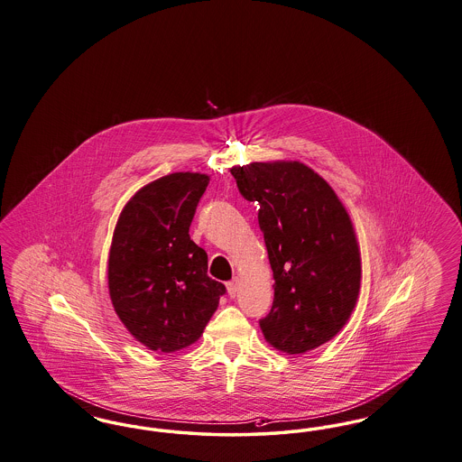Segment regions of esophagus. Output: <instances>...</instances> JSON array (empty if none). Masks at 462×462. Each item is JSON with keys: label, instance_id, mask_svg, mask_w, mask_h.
<instances>
[{"label": "esophagus", "instance_id": "esophagus-1", "mask_svg": "<svg viewBox=\"0 0 462 462\" xmlns=\"http://www.w3.org/2000/svg\"><path fill=\"white\" fill-rule=\"evenodd\" d=\"M226 291H228V296H237V292H239V280H237V278H234V280L226 282Z\"/></svg>", "mask_w": 462, "mask_h": 462}]
</instances>
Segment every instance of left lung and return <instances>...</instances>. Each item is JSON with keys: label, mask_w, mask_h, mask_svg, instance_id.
<instances>
[{"label": "left lung", "mask_w": 462, "mask_h": 462, "mask_svg": "<svg viewBox=\"0 0 462 462\" xmlns=\"http://www.w3.org/2000/svg\"><path fill=\"white\" fill-rule=\"evenodd\" d=\"M230 173L244 199L259 204L273 270L275 297L259 319L263 335L278 351H313L342 330L359 296L351 218L332 187L304 163H251Z\"/></svg>", "instance_id": "obj_1"}]
</instances>
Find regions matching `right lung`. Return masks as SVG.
<instances>
[{"label":"right lung","instance_id":"1","mask_svg":"<svg viewBox=\"0 0 462 462\" xmlns=\"http://www.w3.org/2000/svg\"><path fill=\"white\" fill-rule=\"evenodd\" d=\"M208 184L204 173L165 175L134 194L115 226L111 302L125 328L151 351L194 344L226 292L208 277V254L189 236Z\"/></svg>","mask_w":462,"mask_h":462}]
</instances>
